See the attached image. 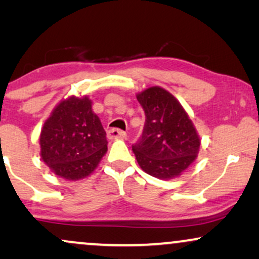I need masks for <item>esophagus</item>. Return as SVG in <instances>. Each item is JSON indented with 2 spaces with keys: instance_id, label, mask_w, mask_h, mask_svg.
Returning <instances> with one entry per match:
<instances>
[{
  "instance_id": "1",
  "label": "esophagus",
  "mask_w": 259,
  "mask_h": 259,
  "mask_svg": "<svg viewBox=\"0 0 259 259\" xmlns=\"http://www.w3.org/2000/svg\"><path fill=\"white\" fill-rule=\"evenodd\" d=\"M127 137L126 132L123 131H120L118 128H111L107 131V138L108 139H118V138H121V139H125Z\"/></svg>"
}]
</instances>
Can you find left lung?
<instances>
[{
  "label": "left lung",
  "mask_w": 259,
  "mask_h": 259,
  "mask_svg": "<svg viewBox=\"0 0 259 259\" xmlns=\"http://www.w3.org/2000/svg\"><path fill=\"white\" fill-rule=\"evenodd\" d=\"M144 108L145 125L132 146L147 175L172 179L196 160L200 139L185 109L164 88L150 87L137 95Z\"/></svg>",
  "instance_id": "1"
}]
</instances>
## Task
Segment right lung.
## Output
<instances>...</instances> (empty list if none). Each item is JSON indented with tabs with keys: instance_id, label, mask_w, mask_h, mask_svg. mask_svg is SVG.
Returning <instances> with one entry per match:
<instances>
[{
	"instance_id": "add662e5",
	"label": "right lung",
	"mask_w": 259,
	"mask_h": 259,
	"mask_svg": "<svg viewBox=\"0 0 259 259\" xmlns=\"http://www.w3.org/2000/svg\"><path fill=\"white\" fill-rule=\"evenodd\" d=\"M41 158L67 180L94 171L107 151L106 132L87 97H70L54 108L40 134Z\"/></svg>"
}]
</instances>
